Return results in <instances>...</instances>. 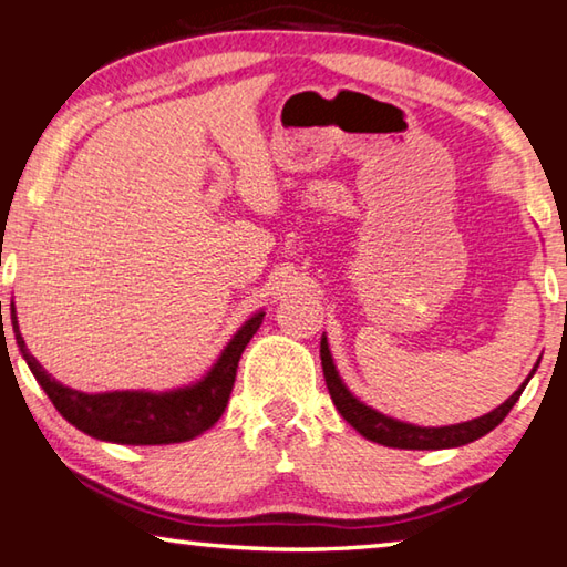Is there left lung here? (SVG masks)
Listing matches in <instances>:
<instances>
[{
  "mask_svg": "<svg viewBox=\"0 0 567 567\" xmlns=\"http://www.w3.org/2000/svg\"><path fill=\"white\" fill-rule=\"evenodd\" d=\"M320 358H322V372H324V382H328L330 398L338 408L340 415L350 422V425L358 430L362 437L372 440V443L385 445V447H400V450H445V447H460L473 443V440L483 437L495 430L501 422L505 420L507 412L513 410L517 398L523 395V390L530 378L535 375L537 364L527 380L517 388L511 398H507L503 405H497L493 412H487L483 417L467 420V422H457V425H443V427H422V425H412V422H402L398 417L382 415L375 408L364 405L362 400H358L344 385L338 368H334L330 344H328V334H322L320 340Z\"/></svg>",
  "mask_w": 567,
  "mask_h": 567,
  "instance_id": "8db88e82",
  "label": "left lung"
}]
</instances>
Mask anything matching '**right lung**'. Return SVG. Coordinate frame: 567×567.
I'll use <instances>...</instances> for the list:
<instances>
[{
    "mask_svg": "<svg viewBox=\"0 0 567 567\" xmlns=\"http://www.w3.org/2000/svg\"><path fill=\"white\" fill-rule=\"evenodd\" d=\"M12 328L19 352L30 364L32 375L40 382L60 415L90 437L117 445H172L187 443L209 430L223 417L229 392L235 385L237 362L243 358L247 342L260 330L265 312L257 310L245 320L225 350L219 352L213 368L192 385H182L165 392L152 390H112V392H82L62 385L47 372L40 360L27 350L19 332L17 310L12 302Z\"/></svg>",
    "mask_w": 567,
    "mask_h": 567,
    "instance_id": "1",
    "label": "right lung"
}]
</instances>
